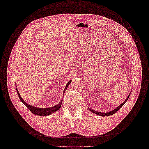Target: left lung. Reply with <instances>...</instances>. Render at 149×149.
<instances>
[{"label":"left lung","instance_id":"8db88e82","mask_svg":"<svg viewBox=\"0 0 149 149\" xmlns=\"http://www.w3.org/2000/svg\"><path fill=\"white\" fill-rule=\"evenodd\" d=\"M130 93H129V96H127V97L126 98V100L121 104H120L119 106H118L117 107L116 109H113L112 111H109V112H98V111H94V110H93V109H90V108H89V110L90 111H91L92 112H93L94 114H97V115H99V116H103V117H104V116H111V115H112V114H115L116 112H118L119 110V109L120 108H121L122 107H123V106L124 104L127 102V101L128 100V99H129V96H130Z\"/></svg>","mask_w":149,"mask_h":149}]
</instances>
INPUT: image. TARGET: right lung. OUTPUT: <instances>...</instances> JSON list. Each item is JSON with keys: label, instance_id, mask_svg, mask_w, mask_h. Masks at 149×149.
Returning <instances> with one entry per match:
<instances>
[{"label": "right lung", "instance_id": "right-lung-1", "mask_svg": "<svg viewBox=\"0 0 149 149\" xmlns=\"http://www.w3.org/2000/svg\"><path fill=\"white\" fill-rule=\"evenodd\" d=\"M71 80H70L67 83L66 85V87L64 89V91H63V95L64 96V94L66 90L67 89L68 86L69 84L71 83ZM17 89V92L18 94V96H19V98L20 101L24 103V104L28 108V109L30 111V112H32L33 114H35V115H37V116H48V115H50L53 113H54L55 112H56L57 111H58L60 109V108L61 106V104H62V100L60 101V102L58 104L54 106L53 107H47V108H41V107H35V106H30L29 105V104H27L26 102H25L24 101V100H23V99L22 98V97L20 96V94L19 93V91L17 90V88L16 87Z\"/></svg>", "mask_w": 149, "mask_h": 149}]
</instances>
